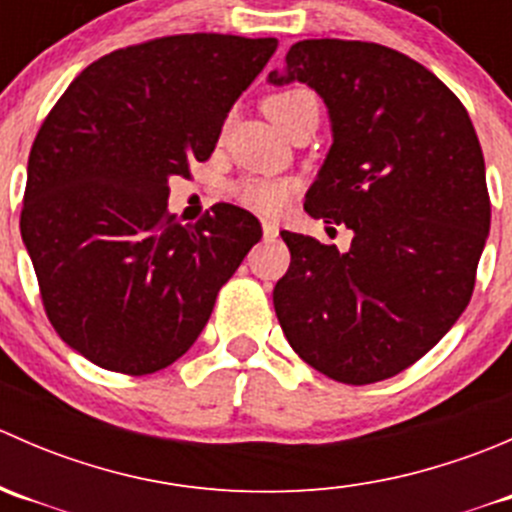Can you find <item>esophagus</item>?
I'll return each mask as SVG.
<instances>
[{
  "instance_id": "obj_1",
  "label": "esophagus",
  "mask_w": 512,
  "mask_h": 512,
  "mask_svg": "<svg viewBox=\"0 0 512 512\" xmlns=\"http://www.w3.org/2000/svg\"><path fill=\"white\" fill-rule=\"evenodd\" d=\"M262 235H265L267 242H272L277 235H280V227H277L275 223H270V220H265V223H262Z\"/></svg>"
}]
</instances>
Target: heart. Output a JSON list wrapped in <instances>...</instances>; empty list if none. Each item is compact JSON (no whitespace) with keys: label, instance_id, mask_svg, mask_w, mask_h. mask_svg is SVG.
<instances>
[{"label":"heart","instance_id":"b5f03b06","mask_svg":"<svg viewBox=\"0 0 512 512\" xmlns=\"http://www.w3.org/2000/svg\"><path fill=\"white\" fill-rule=\"evenodd\" d=\"M317 108V96L309 89H285L277 94L267 96L265 111L282 131H289L299 116ZM294 193H297V180L292 178H262V175H252V178L237 180L232 195L242 208L252 210L257 215H280L282 210L292 203Z\"/></svg>","mask_w":512,"mask_h":512}]
</instances>
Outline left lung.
<instances>
[{
  "label": "left lung",
  "mask_w": 512,
  "mask_h": 512,
  "mask_svg": "<svg viewBox=\"0 0 512 512\" xmlns=\"http://www.w3.org/2000/svg\"><path fill=\"white\" fill-rule=\"evenodd\" d=\"M272 84L324 98L334 143L304 210L354 230L349 252L282 230L272 299L289 347L342 384L384 381L441 342L471 302L490 230L466 106L426 66L374 41L307 39Z\"/></svg>",
  "instance_id": "obj_1"
}]
</instances>
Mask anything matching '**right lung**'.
Returning a JSON list of instances; mask_svg holds the SVG:
<instances>
[{
  "instance_id": "right-lung-1",
  "label": "right lung",
  "mask_w": 512,
  "mask_h": 512,
  "mask_svg": "<svg viewBox=\"0 0 512 512\" xmlns=\"http://www.w3.org/2000/svg\"><path fill=\"white\" fill-rule=\"evenodd\" d=\"M277 39L175 34L86 66L41 123L19 227L41 304L96 366L153 374L208 324L260 220L230 203L195 225L165 210L168 180L210 158L227 111Z\"/></svg>"
}]
</instances>
